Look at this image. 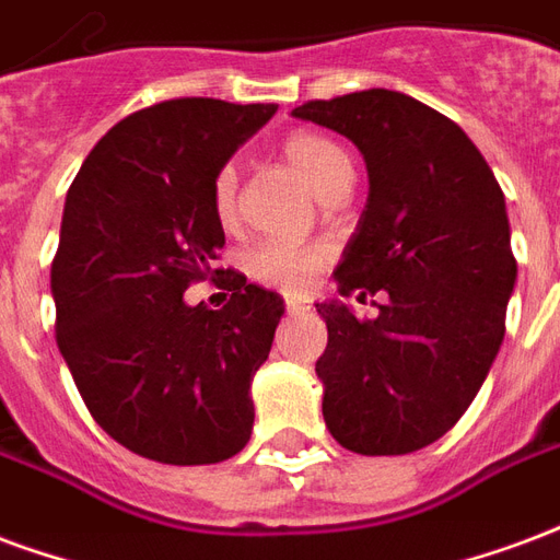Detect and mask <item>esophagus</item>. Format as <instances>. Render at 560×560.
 Segmentation results:
<instances>
[{
    "label": "esophagus",
    "mask_w": 560,
    "mask_h": 560,
    "mask_svg": "<svg viewBox=\"0 0 560 560\" xmlns=\"http://www.w3.org/2000/svg\"><path fill=\"white\" fill-rule=\"evenodd\" d=\"M304 304H301V301H295V298H289V301H285V313H292V316H295V313H304Z\"/></svg>",
    "instance_id": "esophagus-1"
}]
</instances>
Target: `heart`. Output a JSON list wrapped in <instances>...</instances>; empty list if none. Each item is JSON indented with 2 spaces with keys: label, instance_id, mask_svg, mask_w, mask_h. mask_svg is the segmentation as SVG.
<instances>
[{
  "label": "heart",
  "instance_id": "heart-1",
  "mask_svg": "<svg viewBox=\"0 0 560 560\" xmlns=\"http://www.w3.org/2000/svg\"><path fill=\"white\" fill-rule=\"evenodd\" d=\"M283 154L322 199L334 187L352 182V158L346 154L340 142H334L330 137H322V133H313V130H298L283 142ZM211 202H214V214H218L220 223L232 226L235 218H238V175H235V166L220 170L218 178H214V187H211ZM328 259L330 250L325 244L262 241L247 253L244 268L256 283L295 295V292H304L313 283V277L319 275Z\"/></svg>",
  "mask_w": 560,
  "mask_h": 560
}]
</instances>
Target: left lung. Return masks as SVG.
Returning a JSON list of instances; mask_svg holds the SVG:
<instances>
[{
	"mask_svg": "<svg viewBox=\"0 0 560 560\" xmlns=\"http://www.w3.org/2000/svg\"><path fill=\"white\" fill-rule=\"evenodd\" d=\"M364 154L370 196L334 271L340 295L387 292L375 319L316 304L322 415L346 451L399 456L471 406L504 340L516 285L504 194L465 130L402 92L366 89L292 109Z\"/></svg>",
	"mask_w": 560,
	"mask_h": 560,
	"instance_id": "obj_1",
	"label": "left lung"
}]
</instances>
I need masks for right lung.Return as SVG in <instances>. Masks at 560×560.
<instances>
[{
  "mask_svg": "<svg viewBox=\"0 0 560 560\" xmlns=\"http://www.w3.org/2000/svg\"><path fill=\"white\" fill-rule=\"evenodd\" d=\"M275 113L214 97L140 109L89 151L65 199L50 271L59 352L97 427L154 463H223L250 442L253 375L283 298L235 271L226 307H190L185 289L223 275L211 187Z\"/></svg>",
  "mask_w": 560,
  "mask_h": 560,
  "instance_id": "obj_1",
  "label": "right lung"
}]
</instances>
